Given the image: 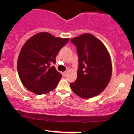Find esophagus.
<instances>
[{
  "label": "esophagus",
  "mask_w": 134,
  "mask_h": 134,
  "mask_svg": "<svg viewBox=\"0 0 134 134\" xmlns=\"http://www.w3.org/2000/svg\"><path fill=\"white\" fill-rule=\"evenodd\" d=\"M67 72H68V70H67V71H64V72H63V76H66V75H67Z\"/></svg>",
  "instance_id": "esophagus-1"
}]
</instances>
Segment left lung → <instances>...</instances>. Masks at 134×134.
Instances as JSON below:
<instances>
[{"instance_id": "obj_1", "label": "left lung", "mask_w": 134, "mask_h": 134, "mask_svg": "<svg viewBox=\"0 0 134 134\" xmlns=\"http://www.w3.org/2000/svg\"><path fill=\"white\" fill-rule=\"evenodd\" d=\"M78 57L77 79L70 83L79 97L90 98L104 91L111 79L112 65L104 44L90 34L72 39Z\"/></svg>"}]
</instances>
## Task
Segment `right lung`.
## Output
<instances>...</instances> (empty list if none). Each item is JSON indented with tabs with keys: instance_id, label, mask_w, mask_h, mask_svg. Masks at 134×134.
Masks as SVG:
<instances>
[{
	"instance_id": "right-lung-1",
	"label": "right lung",
	"mask_w": 134,
	"mask_h": 134,
	"mask_svg": "<svg viewBox=\"0 0 134 134\" xmlns=\"http://www.w3.org/2000/svg\"><path fill=\"white\" fill-rule=\"evenodd\" d=\"M69 40L41 32L26 42L19 56L17 71L27 90L42 94L57 86L62 75L51 65L55 64L56 55Z\"/></svg>"
}]
</instances>
